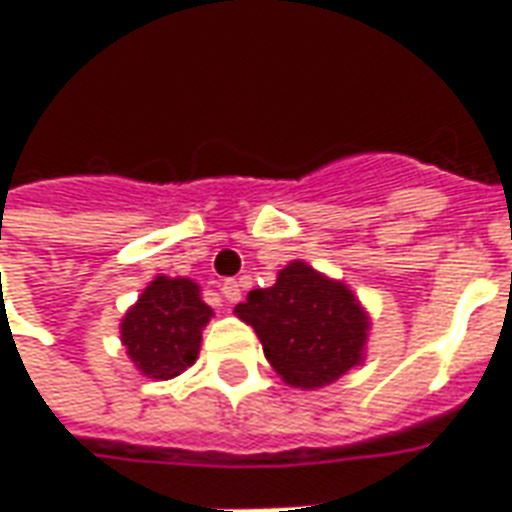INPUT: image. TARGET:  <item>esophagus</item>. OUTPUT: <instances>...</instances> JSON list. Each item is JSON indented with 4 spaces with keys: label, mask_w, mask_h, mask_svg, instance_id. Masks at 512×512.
<instances>
[{
    "label": "esophagus",
    "mask_w": 512,
    "mask_h": 512,
    "mask_svg": "<svg viewBox=\"0 0 512 512\" xmlns=\"http://www.w3.org/2000/svg\"><path fill=\"white\" fill-rule=\"evenodd\" d=\"M222 296L227 304H238L241 301V285L235 279H224L222 282Z\"/></svg>",
    "instance_id": "esophagus-1"
}]
</instances>
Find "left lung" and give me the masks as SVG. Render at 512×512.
<instances>
[{"label": "left lung", "instance_id": "left-lung-1", "mask_svg": "<svg viewBox=\"0 0 512 512\" xmlns=\"http://www.w3.org/2000/svg\"><path fill=\"white\" fill-rule=\"evenodd\" d=\"M235 312L255 329L266 359L290 386L332 384L362 362L365 310L343 282L301 260L279 271L277 285L252 290Z\"/></svg>", "mask_w": 512, "mask_h": 512}]
</instances>
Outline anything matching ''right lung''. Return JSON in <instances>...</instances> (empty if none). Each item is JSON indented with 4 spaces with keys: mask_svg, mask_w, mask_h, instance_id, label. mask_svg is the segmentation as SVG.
<instances>
[{
    "mask_svg": "<svg viewBox=\"0 0 512 512\" xmlns=\"http://www.w3.org/2000/svg\"><path fill=\"white\" fill-rule=\"evenodd\" d=\"M211 307L191 279L156 277L120 323L128 356L147 378H175L200 354Z\"/></svg>",
    "mask_w": 512,
    "mask_h": 512,
    "instance_id": "right-lung-1",
    "label": "right lung"
}]
</instances>
